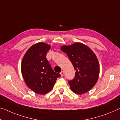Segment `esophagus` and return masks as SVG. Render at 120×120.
<instances>
[{
	"instance_id": "esophagus-1",
	"label": "esophagus",
	"mask_w": 120,
	"mask_h": 120,
	"mask_svg": "<svg viewBox=\"0 0 120 120\" xmlns=\"http://www.w3.org/2000/svg\"><path fill=\"white\" fill-rule=\"evenodd\" d=\"M60 75H61L62 77L63 76V75H64V71H62V72H60Z\"/></svg>"
}]
</instances>
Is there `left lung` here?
I'll use <instances>...</instances> for the list:
<instances>
[{
    "mask_svg": "<svg viewBox=\"0 0 120 120\" xmlns=\"http://www.w3.org/2000/svg\"><path fill=\"white\" fill-rule=\"evenodd\" d=\"M60 49L67 54L75 70L74 78L68 81L72 91L78 94L90 91L99 75V63L94 53L87 46L78 42L62 46Z\"/></svg>",
    "mask_w": 120,
    "mask_h": 120,
    "instance_id": "left-lung-1",
    "label": "left lung"
}]
</instances>
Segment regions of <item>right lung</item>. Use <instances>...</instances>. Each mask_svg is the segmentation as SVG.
<instances>
[{
    "label": "right lung",
    "mask_w": 120,
    "mask_h": 120,
    "mask_svg": "<svg viewBox=\"0 0 120 120\" xmlns=\"http://www.w3.org/2000/svg\"><path fill=\"white\" fill-rule=\"evenodd\" d=\"M50 46L39 42L26 53L21 63V72L28 87L40 94H45L54 87L60 73L53 70L46 55Z\"/></svg>",
    "instance_id": "obj_1"
}]
</instances>
